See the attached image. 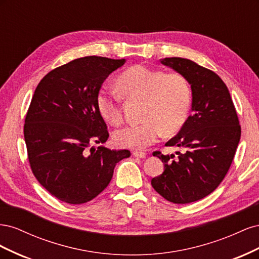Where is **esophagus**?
<instances>
[{
    "mask_svg": "<svg viewBox=\"0 0 259 259\" xmlns=\"http://www.w3.org/2000/svg\"><path fill=\"white\" fill-rule=\"evenodd\" d=\"M133 155H134L135 158L145 159L146 156H147V153H146V152H143V151H134V152H133Z\"/></svg>",
    "mask_w": 259,
    "mask_h": 259,
    "instance_id": "obj_1",
    "label": "esophagus"
}]
</instances>
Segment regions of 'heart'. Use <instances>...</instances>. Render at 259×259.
Masks as SVG:
<instances>
[{
	"label": "heart",
	"mask_w": 259,
	"mask_h": 259,
	"mask_svg": "<svg viewBox=\"0 0 259 259\" xmlns=\"http://www.w3.org/2000/svg\"><path fill=\"white\" fill-rule=\"evenodd\" d=\"M121 96L126 99L144 100L140 124L127 125L113 133L114 143L124 148L145 149L158 142L163 133L171 135L183 127L191 107V88L186 77L177 72L143 65L133 66L117 77ZM100 115L108 123L122 122L120 97L107 89L96 96Z\"/></svg>",
	"instance_id": "obj_1"
}]
</instances>
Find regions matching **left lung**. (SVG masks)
<instances>
[{
	"mask_svg": "<svg viewBox=\"0 0 259 259\" xmlns=\"http://www.w3.org/2000/svg\"><path fill=\"white\" fill-rule=\"evenodd\" d=\"M160 62L186 77L192 103L191 115L165 144L182 152H153L163 162L164 171L151 179V185L164 199L186 204L205 198L223 182L236 154L241 127L228 88L215 72L186 58Z\"/></svg>",
	"mask_w": 259,
	"mask_h": 259,
	"instance_id": "1",
	"label": "left lung"
}]
</instances>
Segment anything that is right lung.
<instances>
[{
  "instance_id": "obj_1",
  "label": "right lung",
  "mask_w": 259,
  "mask_h": 259,
  "mask_svg": "<svg viewBox=\"0 0 259 259\" xmlns=\"http://www.w3.org/2000/svg\"><path fill=\"white\" fill-rule=\"evenodd\" d=\"M126 59L98 56L77 58L52 70L38 83L26 115L25 142L37 182L58 200L86 203L110 183L128 150H111L107 125L96 96L109 74Z\"/></svg>"
}]
</instances>
